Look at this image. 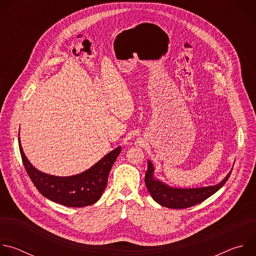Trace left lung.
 Returning <instances> with one entry per match:
<instances>
[{"instance_id":"1","label":"left lung","mask_w":256,"mask_h":256,"mask_svg":"<svg viewBox=\"0 0 256 256\" xmlns=\"http://www.w3.org/2000/svg\"><path fill=\"white\" fill-rule=\"evenodd\" d=\"M154 166L148 160V170L144 175V184L153 200L159 204L169 208H186L196 206L220 190L230 177L233 170L216 186H210L196 188H177L167 186L154 176Z\"/></svg>"}]
</instances>
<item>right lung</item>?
<instances>
[{
	"instance_id": "add662e5",
	"label": "right lung",
	"mask_w": 256,
	"mask_h": 256,
	"mask_svg": "<svg viewBox=\"0 0 256 256\" xmlns=\"http://www.w3.org/2000/svg\"><path fill=\"white\" fill-rule=\"evenodd\" d=\"M18 140L24 167L35 188L46 198L70 208L90 206L101 198L107 186L108 174L122 152L120 147L116 148L82 173L72 176H54L36 169L23 152L20 136Z\"/></svg>"
}]
</instances>
